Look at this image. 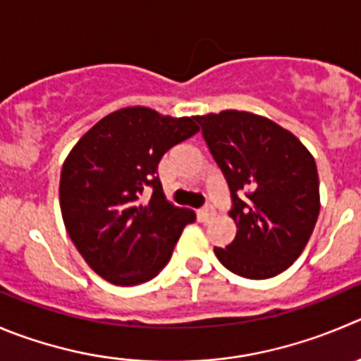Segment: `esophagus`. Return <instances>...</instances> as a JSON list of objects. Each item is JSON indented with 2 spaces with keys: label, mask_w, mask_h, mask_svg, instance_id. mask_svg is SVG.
Wrapping results in <instances>:
<instances>
[{
  "label": "esophagus",
  "mask_w": 361,
  "mask_h": 361,
  "mask_svg": "<svg viewBox=\"0 0 361 361\" xmlns=\"http://www.w3.org/2000/svg\"><path fill=\"white\" fill-rule=\"evenodd\" d=\"M214 214H216L214 207H212V205H205L204 209H200V211H198V219L205 223V221H209V219H211Z\"/></svg>",
  "instance_id": "34e87169"
}]
</instances>
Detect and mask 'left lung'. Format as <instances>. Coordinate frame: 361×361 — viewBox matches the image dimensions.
Instances as JSON below:
<instances>
[{"label": "left lung", "instance_id": "8db88e82", "mask_svg": "<svg viewBox=\"0 0 361 361\" xmlns=\"http://www.w3.org/2000/svg\"><path fill=\"white\" fill-rule=\"evenodd\" d=\"M195 120L228 183V216L238 226L216 257L239 276H276L301 255L317 221L314 157L293 133L255 113L226 109Z\"/></svg>", "mask_w": 361, "mask_h": 361}]
</instances>
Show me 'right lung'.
Here are the masks:
<instances>
[{
    "label": "right lung",
    "instance_id": "right-lung-1",
    "mask_svg": "<svg viewBox=\"0 0 361 361\" xmlns=\"http://www.w3.org/2000/svg\"><path fill=\"white\" fill-rule=\"evenodd\" d=\"M195 116L145 106L113 111L74 145L61 166L65 228L88 266L115 286L152 280L195 212L171 205L157 177L164 152L200 131ZM153 195L143 201L142 190Z\"/></svg>",
    "mask_w": 361,
    "mask_h": 361
}]
</instances>
